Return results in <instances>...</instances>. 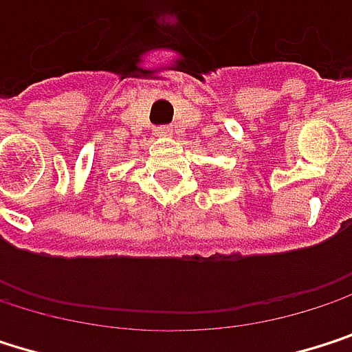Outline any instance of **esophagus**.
Instances as JSON below:
<instances>
[{
    "label": "esophagus",
    "mask_w": 352,
    "mask_h": 352,
    "mask_svg": "<svg viewBox=\"0 0 352 352\" xmlns=\"http://www.w3.org/2000/svg\"><path fill=\"white\" fill-rule=\"evenodd\" d=\"M155 133L164 137V135H170V133H172V129H170V126H160V129H155Z\"/></svg>",
    "instance_id": "34e87169"
}]
</instances>
